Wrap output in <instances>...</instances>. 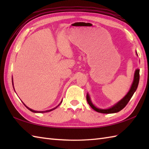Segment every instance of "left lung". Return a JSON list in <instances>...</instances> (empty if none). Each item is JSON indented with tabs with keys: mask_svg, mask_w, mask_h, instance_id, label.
<instances>
[{
	"mask_svg": "<svg viewBox=\"0 0 149 149\" xmlns=\"http://www.w3.org/2000/svg\"><path fill=\"white\" fill-rule=\"evenodd\" d=\"M139 80H140V70L138 69L135 72L133 83H132L131 89L129 90L128 93L126 95L123 97V99H122L120 101V102H118L116 104H115V106H113L112 107H111L109 109H101L97 108V107H95L92 104V103H91L88 94L86 95V100L88 101V103L89 104V105L91 106V108L93 109L95 111H96L97 112L101 113H114L118 112L120 111H121L122 109L124 108L125 106L127 105V103L129 102V101L131 99V97H132V95H133L134 93L137 89L138 83H139Z\"/></svg>",
	"mask_w": 149,
	"mask_h": 149,
	"instance_id": "1",
	"label": "left lung"
}]
</instances>
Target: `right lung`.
Instances as JSON below:
<instances>
[{"instance_id": "obj_1", "label": "right lung", "mask_w": 149, "mask_h": 149, "mask_svg": "<svg viewBox=\"0 0 149 149\" xmlns=\"http://www.w3.org/2000/svg\"><path fill=\"white\" fill-rule=\"evenodd\" d=\"M61 103H60V104H61ZM60 104H59V105L58 106H57V107H54V109H50V110H47V111H34V110H33V109H30L29 108V107H27L26 105H25V104H24V106H26V107H27V108L28 109H29V110H30L31 111H32V112H34V113H47V112H49V111H52V110H54V109H56L57 108V107H58L59 105H60Z\"/></svg>"}]
</instances>
